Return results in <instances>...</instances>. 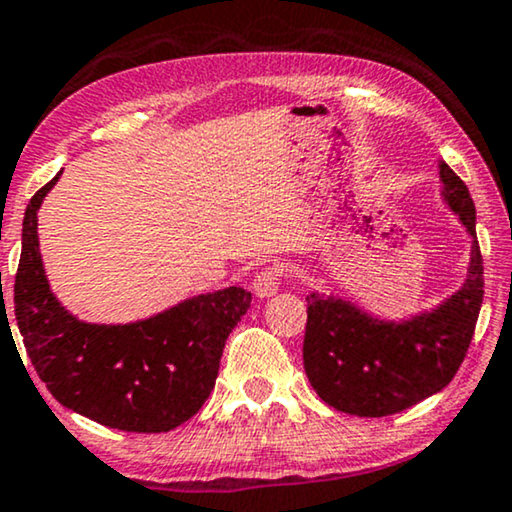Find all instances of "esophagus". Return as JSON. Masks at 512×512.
<instances>
[{"label": "esophagus", "instance_id": "esophagus-1", "mask_svg": "<svg viewBox=\"0 0 512 512\" xmlns=\"http://www.w3.org/2000/svg\"><path fill=\"white\" fill-rule=\"evenodd\" d=\"M279 284H282V270H279V265H265L254 277V291L258 298H270L272 293H277Z\"/></svg>", "mask_w": 512, "mask_h": 512}]
</instances>
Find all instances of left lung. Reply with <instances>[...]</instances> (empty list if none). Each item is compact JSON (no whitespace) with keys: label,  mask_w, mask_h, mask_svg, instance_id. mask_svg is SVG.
<instances>
[{"label":"left lung","mask_w":512,"mask_h":512,"mask_svg":"<svg viewBox=\"0 0 512 512\" xmlns=\"http://www.w3.org/2000/svg\"><path fill=\"white\" fill-rule=\"evenodd\" d=\"M443 195L475 237V205L464 181L440 163ZM485 293L478 240L464 289L403 324L366 317L338 298L307 296L303 363L314 391L335 410L387 417L436 394L466 359Z\"/></svg>","instance_id":"1"}]
</instances>
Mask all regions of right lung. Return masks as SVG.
I'll return each instance as SVG.
<instances>
[{"instance_id":"1","label":"right lung","mask_w":512,"mask_h":512,"mask_svg":"<svg viewBox=\"0 0 512 512\" xmlns=\"http://www.w3.org/2000/svg\"><path fill=\"white\" fill-rule=\"evenodd\" d=\"M58 179L32 195L23 219L13 310L27 356L55 401L97 424L137 433L177 429L214 389L223 347L251 293L230 286L128 326L74 319L48 289L37 240V209Z\"/></svg>"}]
</instances>
